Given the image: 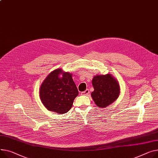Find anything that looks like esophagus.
<instances>
[{"label":"esophagus","mask_w":158,"mask_h":158,"mask_svg":"<svg viewBox=\"0 0 158 158\" xmlns=\"http://www.w3.org/2000/svg\"><path fill=\"white\" fill-rule=\"evenodd\" d=\"M89 94V90L88 89H86L85 91H82L81 93V94H82V95H88Z\"/></svg>","instance_id":"1"}]
</instances>
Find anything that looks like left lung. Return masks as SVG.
Returning <instances> with one entry per match:
<instances>
[{
    "mask_svg": "<svg viewBox=\"0 0 158 158\" xmlns=\"http://www.w3.org/2000/svg\"><path fill=\"white\" fill-rule=\"evenodd\" d=\"M92 85L94 91L91 95L94 103L99 107H107L119 95V82L110 73L94 76Z\"/></svg>",
    "mask_w": 158,
    "mask_h": 158,
    "instance_id": "8db88e82",
    "label": "left lung"
}]
</instances>
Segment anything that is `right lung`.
Instances as JSON below:
<instances>
[{
    "mask_svg": "<svg viewBox=\"0 0 158 158\" xmlns=\"http://www.w3.org/2000/svg\"><path fill=\"white\" fill-rule=\"evenodd\" d=\"M61 74L62 76H59ZM79 91L72 73L57 69L46 77L39 89V96L45 107L58 114L67 112L72 107Z\"/></svg>",
    "mask_w": 158,
    "mask_h": 158,
    "instance_id": "add662e5",
    "label": "right lung"
}]
</instances>
